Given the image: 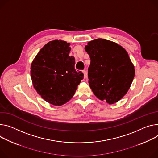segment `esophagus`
Segmentation results:
<instances>
[{"label": "esophagus", "mask_w": 158, "mask_h": 158, "mask_svg": "<svg viewBox=\"0 0 158 158\" xmlns=\"http://www.w3.org/2000/svg\"><path fill=\"white\" fill-rule=\"evenodd\" d=\"M82 73H83V74H84V78L86 77H87V73H86V71H85V70H82Z\"/></svg>", "instance_id": "esophagus-1"}]
</instances>
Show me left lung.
I'll list each match as a JSON object with an SVG mask.
<instances>
[{
	"instance_id": "8db88e82",
	"label": "left lung",
	"mask_w": 158,
	"mask_h": 158,
	"mask_svg": "<svg viewBox=\"0 0 158 158\" xmlns=\"http://www.w3.org/2000/svg\"><path fill=\"white\" fill-rule=\"evenodd\" d=\"M85 50L91 59L88 82L93 93L110 105L117 103L127 93L135 76L128 53L116 43L102 38L88 42Z\"/></svg>"
}]
</instances>
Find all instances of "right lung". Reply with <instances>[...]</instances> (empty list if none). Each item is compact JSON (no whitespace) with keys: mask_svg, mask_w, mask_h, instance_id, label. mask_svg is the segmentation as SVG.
Instances as JSON below:
<instances>
[{"mask_svg":"<svg viewBox=\"0 0 158 158\" xmlns=\"http://www.w3.org/2000/svg\"><path fill=\"white\" fill-rule=\"evenodd\" d=\"M69 43L48 42L36 55L31 65V76L37 93L49 103L61 106L73 98L84 78L74 68L75 59L69 56Z\"/></svg>","mask_w":158,"mask_h":158,"instance_id":"obj_1","label":"right lung"}]
</instances>
